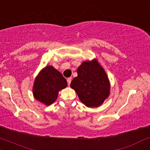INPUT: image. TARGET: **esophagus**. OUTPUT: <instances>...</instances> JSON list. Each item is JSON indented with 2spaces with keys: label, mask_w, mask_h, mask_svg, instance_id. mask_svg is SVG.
<instances>
[{
  "label": "esophagus",
  "mask_w": 150,
  "mask_h": 150,
  "mask_svg": "<svg viewBox=\"0 0 150 150\" xmlns=\"http://www.w3.org/2000/svg\"><path fill=\"white\" fill-rule=\"evenodd\" d=\"M67 84H68V86H70V83H71V81H72V78H67Z\"/></svg>",
  "instance_id": "esophagus-1"
}]
</instances>
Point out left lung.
<instances>
[{
	"label": "left lung",
	"mask_w": 150,
	"mask_h": 150,
	"mask_svg": "<svg viewBox=\"0 0 150 150\" xmlns=\"http://www.w3.org/2000/svg\"><path fill=\"white\" fill-rule=\"evenodd\" d=\"M78 76L70 83L80 100L89 108L103 104L110 95L109 79L106 72L97 60L84 61L78 67Z\"/></svg>",
	"instance_id": "1"
}]
</instances>
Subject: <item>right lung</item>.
I'll return each mask as SVG.
<instances>
[{"mask_svg": "<svg viewBox=\"0 0 150 150\" xmlns=\"http://www.w3.org/2000/svg\"><path fill=\"white\" fill-rule=\"evenodd\" d=\"M67 83L61 72L52 65L44 67L36 77L33 86V96L45 105L52 104L59 91L67 87Z\"/></svg>", "mask_w": 150, "mask_h": 150, "instance_id": "add662e5", "label": "right lung"}]
</instances>
